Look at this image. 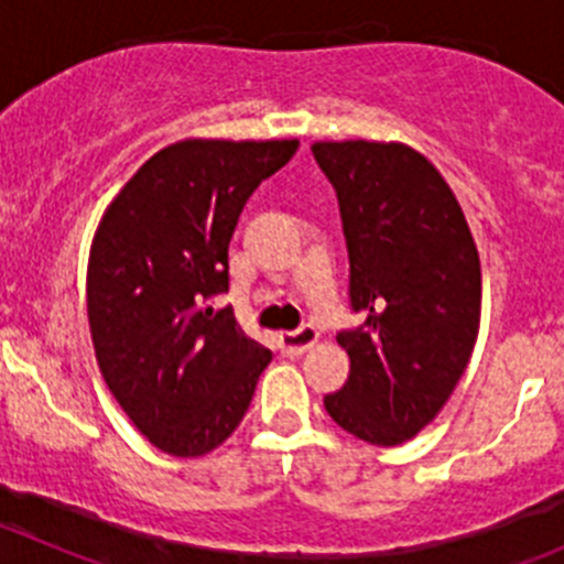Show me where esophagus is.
<instances>
[{
    "instance_id": "esophagus-1",
    "label": "esophagus",
    "mask_w": 564,
    "mask_h": 564,
    "mask_svg": "<svg viewBox=\"0 0 564 564\" xmlns=\"http://www.w3.org/2000/svg\"><path fill=\"white\" fill-rule=\"evenodd\" d=\"M319 341V333H316L314 325H303L297 330L281 333V349L286 355H303L305 349H311Z\"/></svg>"
}]
</instances>
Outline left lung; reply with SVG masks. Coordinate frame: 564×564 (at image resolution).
I'll use <instances>...</instances> for the list:
<instances>
[{
    "label": "left lung",
    "instance_id": "8db88e82",
    "mask_svg": "<svg viewBox=\"0 0 564 564\" xmlns=\"http://www.w3.org/2000/svg\"><path fill=\"white\" fill-rule=\"evenodd\" d=\"M333 184L349 253V308L338 333L349 377L325 408L338 427L399 446L427 427L460 382L479 333L482 272L460 204L402 143H314Z\"/></svg>",
    "mask_w": 564,
    "mask_h": 564
}]
</instances>
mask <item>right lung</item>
Listing matches in <instances>:
<instances>
[{"instance_id":"add662e5","label":"right lung","mask_w":564,"mask_h":564,"mask_svg":"<svg viewBox=\"0 0 564 564\" xmlns=\"http://www.w3.org/2000/svg\"><path fill=\"white\" fill-rule=\"evenodd\" d=\"M297 140H182L107 206L87 264L98 369L134 427L173 457H200L239 427L272 352L245 336L228 245L250 195Z\"/></svg>"}]
</instances>
